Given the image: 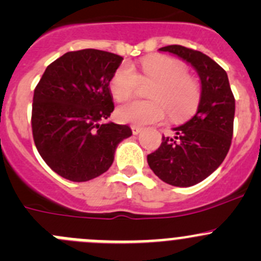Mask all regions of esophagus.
<instances>
[{
	"mask_svg": "<svg viewBox=\"0 0 261 261\" xmlns=\"http://www.w3.org/2000/svg\"><path fill=\"white\" fill-rule=\"evenodd\" d=\"M131 130H133L134 135H139V134L141 133V130H143V128L139 127V126H133V127H131Z\"/></svg>",
	"mask_w": 261,
	"mask_h": 261,
	"instance_id": "34e87169",
	"label": "esophagus"
}]
</instances>
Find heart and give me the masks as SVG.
<instances>
[{
	"mask_svg": "<svg viewBox=\"0 0 261 261\" xmlns=\"http://www.w3.org/2000/svg\"><path fill=\"white\" fill-rule=\"evenodd\" d=\"M183 63L169 57H149L140 64V74L122 64L110 81V91L116 101H126L136 93L141 81H154L149 91L150 101H133L116 111L118 121L134 125L160 122L169 111L173 120H181L196 111L199 102V86L187 75Z\"/></svg>",
	"mask_w": 261,
	"mask_h": 261,
	"instance_id": "1",
	"label": "heart"
}]
</instances>
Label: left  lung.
<instances>
[{"label": "left lung", "instance_id": "8db88e82", "mask_svg": "<svg viewBox=\"0 0 261 261\" xmlns=\"http://www.w3.org/2000/svg\"><path fill=\"white\" fill-rule=\"evenodd\" d=\"M159 51L177 55L194 68L201 81L196 115L173 127L174 139L163 136L162 145L147 155L155 175L175 187H191L206 179L227 155L233 133L235 98L227 73L206 54L181 45Z\"/></svg>", "mask_w": 261, "mask_h": 261}]
</instances>
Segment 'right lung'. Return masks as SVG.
I'll use <instances>...</instances> for the list:
<instances>
[{"instance_id":"1","label":"right lung","mask_w":261,"mask_h":261,"mask_svg":"<svg viewBox=\"0 0 261 261\" xmlns=\"http://www.w3.org/2000/svg\"><path fill=\"white\" fill-rule=\"evenodd\" d=\"M122 57L97 49L65 53L48 65L34 91L36 149L60 177L87 181L109 170L127 125L103 121L114 111L110 81Z\"/></svg>"}]
</instances>
